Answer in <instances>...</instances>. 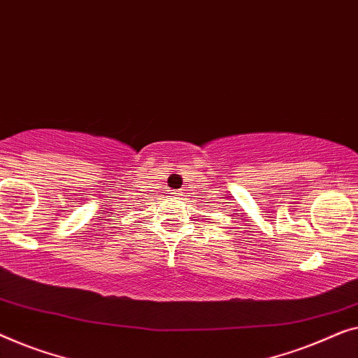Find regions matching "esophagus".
<instances>
[{
  "mask_svg": "<svg viewBox=\"0 0 358 358\" xmlns=\"http://www.w3.org/2000/svg\"><path fill=\"white\" fill-rule=\"evenodd\" d=\"M175 194H180V193H175Z\"/></svg>",
  "mask_w": 358,
  "mask_h": 358,
  "instance_id": "34e87169",
  "label": "esophagus"
}]
</instances>
